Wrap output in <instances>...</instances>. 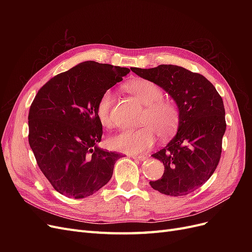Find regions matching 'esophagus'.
<instances>
[{
    "label": "esophagus",
    "instance_id": "34e87169",
    "mask_svg": "<svg viewBox=\"0 0 252 252\" xmlns=\"http://www.w3.org/2000/svg\"><path fill=\"white\" fill-rule=\"evenodd\" d=\"M129 157H130L131 158H133V159H136V161H143V159H145V158H146V156H139V155H130V156H129Z\"/></svg>",
    "mask_w": 252,
    "mask_h": 252
}]
</instances>
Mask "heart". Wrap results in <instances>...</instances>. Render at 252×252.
I'll return each instance as SVG.
<instances>
[{"label":"heart","instance_id":"1","mask_svg":"<svg viewBox=\"0 0 252 252\" xmlns=\"http://www.w3.org/2000/svg\"><path fill=\"white\" fill-rule=\"evenodd\" d=\"M126 88L146 106L140 121L143 126L134 130H123L111 136L108 145L112 150L138 155L154 146L157 134L161 139H168L177 132L180 111L174 103L162 100L163 91L154 82L135 79L128 82ZM111 105L112 94L107 90L101 96L96 107V117L105 127L112 125Z\"/></svg>","mask_w":252,"mask_h":252}]
</instances>
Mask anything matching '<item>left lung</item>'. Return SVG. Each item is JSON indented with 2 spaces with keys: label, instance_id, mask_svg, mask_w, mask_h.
<instances>
[{
  "label": "left lung",
  "instance_id": "obj_1",
  "mask_svg": "<svg viewBox=\"0 0 252 252\" xmlns=\"http://www.w3.org/2000/svg\"><path fill=\"white\" fill-rule=\"evenodd\" d=\"M139 77L163 88L177 104V134L151 157L163 162L162 179L150 186L166 195H186L201 187L215 172L226 130L223 100L216 87L200 73L177 65L149 69L131 67Z\"/></svg>",
  "mask_w": 252,
  "mask_h": 252
}]
</instances>
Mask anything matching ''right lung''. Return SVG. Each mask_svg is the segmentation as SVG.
Here are the masks:
<instances>
[{
    "instance_id": "obj_1",
    "label": "right lung",
    "mask_w": 252,
    "mask_h": 252,
    "mask_svg": "<svg viewBox=\"0 0 252 252\" xmlns=\"http://www.w3.org/2000/svg\"><path fill=\"white\" fill-rule=\"evenodd\" d=\"M129 72L86 61L50 79L36 94L28 141L41 171L61 194L83 199L111 179L121 155L97 146L103 130L96 107L105 91Z\"/></svg>"
}]
</instances>
